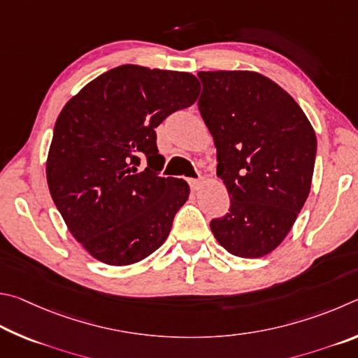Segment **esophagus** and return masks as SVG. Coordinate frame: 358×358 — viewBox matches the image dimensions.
I'll return each instance as SVG.
<instances>
[{"mask_svg":"<svg viewBox=\"0 0 358 358\" xmlns=\"http://www.w3.org/2000/svg\"><path fill=\"white\" fill-rule=\"evenodd\" d=\"M189 184H190V189L192 190H198L199 187L203 185V179H190Z\"/></svg>","mask_w":358,"mask_h":358,"instance_id":"1","label":"esophagus"}]
</instances>
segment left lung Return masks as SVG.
<instances>
[{
    "instance_id": "obj_1",
    "label": "left lung",
    "mask_w": 358,
    "mask_h": 358,
    "mask_svg": "<svg viewBox=\"0 0 358 358\" xmlns=\"http://www.w3.org/2000/svg\"><path fill=\"white\" fill-rule=\"evenodd\" d=\"M198 110L214 136L217 176L229 212L210 222L220 245L241 258L277 248L308 198L317 141L289 94L248 71L199 72Z\"/></svg>"
}]
</instances>
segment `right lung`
Instances as JSON below:
<instances>
[{
  "label": "right lung",
  "instance_id": "1",
  "mask_svg": "<svg viewBox=\"0 0 358 358\" xmlns=\"http://www.w3.org/2000/svg\"><path fill=\"white\" fill-rule=\"evenodd\" d=\"M198 94L195 75L125 64L92 80L59 113L48 189L67 228L96 259L129 266L166 241L190 187L160 176L155 127Z\"/></svg>",
  "mask_w": 358,
  "mask_h": 358
}]
</instances>
